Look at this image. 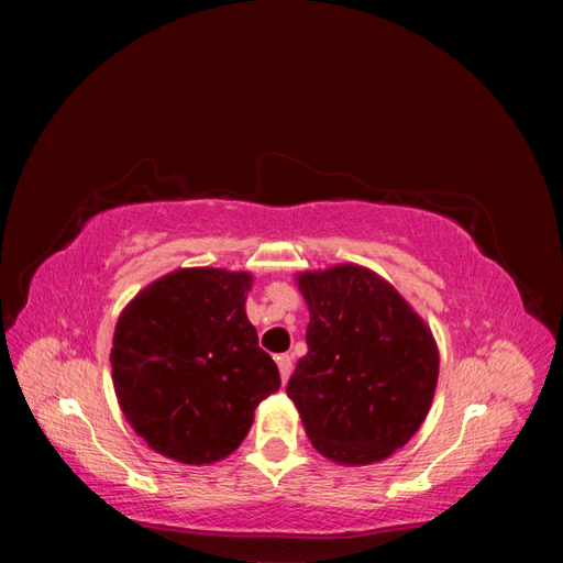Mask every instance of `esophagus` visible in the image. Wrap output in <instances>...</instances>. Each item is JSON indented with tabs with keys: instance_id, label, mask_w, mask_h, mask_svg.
<instances>
[{
	"instance_id": "1",
	"label": "esophagus",
	"mask_w": 563,
	"mask_h": 563,
	"mask_svg": "<svg viewBox=\"0 0 563 563\" xmlns=\"http://www.w3.org/2000/svg\"><path fill=\"white\" fill-rule=\"evenodd\" d=\"M277 366H279V373H282V380L286 383L288 376H291V371H294V356L291 354H279Z\"/></svg>"
}]
</instances>
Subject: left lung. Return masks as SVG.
Listing matches in <instances>:
<instances>
[{
  "instance_id": "8db88e82",
  "label": "left lung",
  "mask_w": 563,
  "mask_h": 563,
  "mask_svg": "<svg viewBox=\"0 0 563 563\" xmlns=\"http://www.w3.org/2000/svg\"><path fill=\"white\" fill-rule=\"evenodd\" d=\"M308 302V354L286 395L312 446L340 465H371L401 449L430 413L439 350L401 294L362 265L296 277Z\"/></svg>"
}]
</instances>
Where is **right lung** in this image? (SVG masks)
Here are the masks:
<instances>
[{"label":"right lung","mask_w":563,"mask_h":563,"mask_svg":"<svg viewBox=\"0 0 563 563\" xmlns=\"http://www.w3.org/2000/svg\"><path fill=\"white\" fill-rule=\"evenodd\" d=\"M249 272L183 267L147 284L119 314L114 395L152 451L211 465L240 449L253 411L282 380L246 317Z\"/></svg>","instance_id":"right-lung-1"}]
</instances>
